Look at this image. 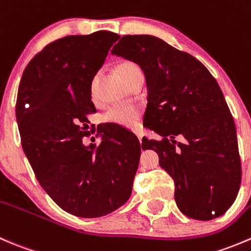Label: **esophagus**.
<instances>
[{"label": "esophagus", "mask_w": 251, "mask_h": 251, "mask_svg": "<svg viewBox=\"0 0 251 251\" xmlns=\"http://www.w3.org/2000/svg\"><path fill=\"white\" fill-rule=\"evenodd\" d=\"M135 134H136V136H138L139 141H140V143H141V139H143V134H141V133H135Z\"/></svg>", "instance_id": "obj_1"}]
</instances>
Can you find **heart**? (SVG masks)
Listing matches in <instances>:
<instances>
[{
	"label": "heart",
	"instance_id": "1",
	"mask_svg": "<svg viewBox=\"0 0 251 251\" xmlns=\"http://www.w3.org/2000/svg\"><path fill=\"white\" fill-rule=\"evenodd\" d=\"M118 73L128 83L135 74L141 73V71L138 64L133 62H122L118 66ZM102 121L123 128H134L140 121V110L134 105H113L103 113Z\"/></svg>",
	"mask_w": 251,
	"mask_h": 251
}]
</instances>
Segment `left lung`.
<instances>
[{
	"instance_id": "8db88e82",
	"label": "left lung",
	"mask_w": 251,
	"mask_h": 251,
	"mask_svg": "<svg viewBox=\"0 0 251 251\" xmlns=\"http://www.w3.org/2000/svg\"><path fill=\"white\" fill-rule=\"evenodd\" d=\"M111 52L145 74L144 125L162 139H143L141 146L158 153L175 180L178 209L194 220L220 217L237 198L242 166L234 121L216 79L192 54L156 36H122Z\"/></svg>"
}]
</instances>
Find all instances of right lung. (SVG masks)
<instances>
[{
	"mask_svg": "<svg viewBox=\"0 0 251 251\" xmlns=\"http://www.w3.org/2000/svg\"><path fill=\"white\" fill-rule=\"evenodd\" d=\"M120 35L100 30L46 45L24 69L16 117L22 148L42 189L78 217H101L126 204L141 153L126 130L103 128L99 146H85L95 113L91 83Z\"/></svg>",
	"mask_w": 251,
	"mask_h": 251,
	"instance_id": "add662e5",
	"label": "right lung"
}]
</instances>
